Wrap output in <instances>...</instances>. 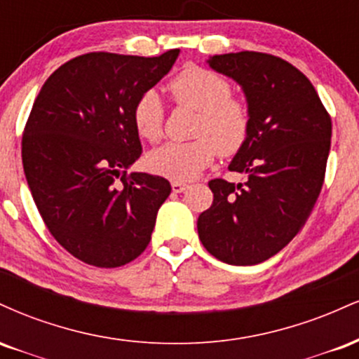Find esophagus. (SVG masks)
Segmentation results:
<instances>
[{"label":"esophagus","instance_id":"obj_1","mask_svg":"<svg viewBox=\"0 0 359 359\" xmlns=\"http://www.w3.org/2000/svg\"><path fill=\"white\" fill-rule=\"evenodd\" d=\"M187 187H189L187 184H182V182H172V191H174L175 194L184 192L185 189H187Z\"/></svg>","mask_w":359,"mask_h":359}]
</instances>
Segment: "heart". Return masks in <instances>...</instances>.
<instances>
[{
  "label": "heart",
  "mask_w": 359,
  "mask_h": 359,
  "mask_svg": "<svg viewBox=\"0 0 359 359\" xmlns=\"http://www.w3.org/2000/svg\"><path fill=\"white\" fill-rule=\"evenodd\" d=\"M175 104L199 111L194 137L184 143H167L147 156L148 170L175 182L196 179L208 168L219 151L233 156L248 142L253 126L250 104L233 96L228 79L219 74L189 65L168 84ZM137 133L147 142H158L163 135L165 109L156 90L148 89L137 97L131 111Z\"/></svg>",
  "instance_id": "obj_1"
}]
</instances>
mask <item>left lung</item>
Instances as JSON below:
<instances>
[{
  "instance_id": "left-lung-1",
  "label": "left lung",
  "mask_w": 359,
  "mask_h": 359,
  "mask_svg": "<svg viewBox=\"0 0 359 359\" xmlns=\"http://www.w3.org/2000/svg\"><path fill=\"white\" fill-rule=\"evenodd\" d=\"M246 94L253 126L229 170L245 184L214 179L212 205L197 219L204 248L229 265H257L294 240L324 184L332 123L311 81L287 60L263 52L209 59Z\"/></svg>"
}]
</instances>
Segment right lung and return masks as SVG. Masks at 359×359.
<instances>
[{
  "label": "right lung",
  "mask_w": 359,
  "mask_h": 359,
  "mask_svg": "<svg viewBox=\"0 0 359 359\" xmlns=\"http://www.w3.org/2000/svg\"><path fill=\"white\" fill-rule=\"evenodd\" d=\"M90 52L45 81L27 119L22 160L47 229L72 257L116 269L145 251L170 194L163 177L126 168L142 155L131 111L179 55Z\"/></svg>",
  "instance_id": "add662e5"
}]
</instances>
